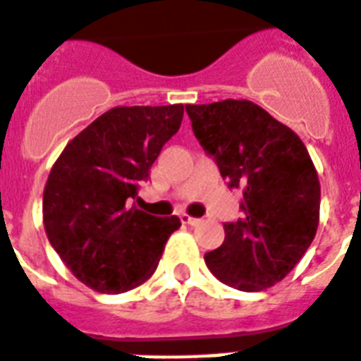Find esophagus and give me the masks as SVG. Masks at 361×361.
<instances>
[{
  "mask_svg": "<svg viewBox=\"0 0 361 361\" xmlns=\"http://www.w3.org/2000/svg\"><path fill=\"white\" fill-rule=\"evenodd\" d=\"M180 218H181V222H183V224H189V226H196V224L200 222L198 218H192V216H189V214H187V213L180 214Z\"/></svg>",
  "mask_w": 361,
  "mask_h": 361,
  "instance_id": "1",
  "label": "esophagus"
}]
</instances>
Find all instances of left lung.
Segmentation results:
<instances>
[{
    "label": "left lung",
    "mask_w": 361,
    "mask_h": 361,
    "mask_svg": "<svg viewBox=\"0 0 361 361\" xmlns=\"http://www.w3.org/2000/svg\"><path fill=\"white\" fill-rule=\"evenodd\" d=\"M185 110L224 180L244 195V216L224 224L226 238L205 253V264L242 292L269 288L295 268L316 237L321 187L310 154L292 128L255 102L226 99Z\"/></svg>",
    "instance_id": "8db88e82"
}]
</instances>
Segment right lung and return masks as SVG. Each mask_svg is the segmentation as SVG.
Here are the masks:
<instances>
[{
  "label": "right lung",
  "instance_id": "obj_1",
  "mask_svg": "<svg viewBox=\"0 0 361 361\" xmlns=\"http://www.w3.org/2000/svg\"><path fill=\"white\" fill-rule=\"evenodd\" d=\"M183 104L115 106L73 137L44 189V227L86 286L123 293L156 271L181 222L139 211V183L180 130Z\"/></svg>",
  "mask_w": 361,
  "mask_h": 361
}]
</instances>
